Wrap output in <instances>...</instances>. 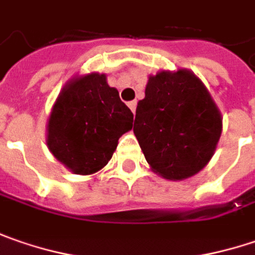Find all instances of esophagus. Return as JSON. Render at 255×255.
Listing matches in <instances>:
<instances>
[{
  "label": "esophagus",
  "instance_id": "obj_1",
  "mask_svg": "<svg viewBox=\"0 0 255 255\" xmlns=\"http://www.w3.org/2000/svg\"><path fill=\"white\" fill-rule=\"evenodd\" d=\"M127 106L129 107V110L132 111V114H135V108H137V101H129Z\"/></svg>",
  "mask_w": 255,
  "mask_h": 255
}]
</instances>
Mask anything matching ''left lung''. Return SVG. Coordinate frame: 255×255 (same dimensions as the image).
Segmentation results:
<instances>
[{"label": "left lung", "mask_w": 255, "mask_h": 255, "mask_svg": "<svg viewBox=\"0 0 255 255\" xmlns=\"http://www.w3.org/2000/svg\"><path fill=\"white\" fill-rule=\"evenodd\" d=\"M221 129V113L194 72L180 68L149 75L135 111L134 134L155 174L181 181L201 171Z\"/></svg>", "instance_id": "8db88e82"}]
</instances>
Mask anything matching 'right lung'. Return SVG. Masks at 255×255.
Masks as SVG:
<instances>
[{
  "label": "right lung",
  "instance_id": "right-lung-1",
  "mask_svg": "<svg viewBox=\"0 0 255 255\" xmlns=\"http://www.w3.org/2000/svg\"><path fill=\"white\" fill-rule=\"evenodd\" d=\"M134 116L106 74L91 72L65 84L51 110L47 145L74 174L90 175L111 160Z\"/></svg>",
  "mask_w": 255,
  "mask_h": 255
}]
</instances>
